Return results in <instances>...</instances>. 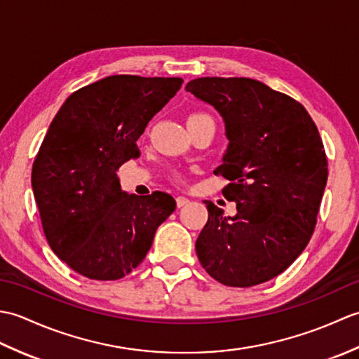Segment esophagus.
<instances>
[{
	"label": "esophagus",
	"instance_id": "34e87169",
	"mask_svg": "<svg viewBox=\"0 0 359 359\" xmlns=\"http://www.w3.org/2000/svg\"><path fill=\"white\" fill-rule=\"evenodd\" d=\"M175 203H177L179 208H182V207H185L187 203H189V199H187V197H184V196H177L175 197Z\"/></svg>",
	"mask_w": 359,
	"mask_h": 359
}]
</instances>
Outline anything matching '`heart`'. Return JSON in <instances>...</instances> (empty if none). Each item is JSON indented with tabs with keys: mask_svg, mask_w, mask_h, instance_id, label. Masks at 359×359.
Instances as JSON below:
<instances>
[{
	"mask_svg": "<svg viewBox=\"0 0 359 359\" xmlns=\"http://www.w3.org/2000/svg\"><path fill=\"white\" fill-rule=\"evenodd\" d=\"M202 117H207V114H193V116H189V117H188V121H193V120L202 118ZM171 177H172V180L175 182V184H179V185H184L185 182H187L185 175L182 174V172H172V174H171Z\"/></svg>",
	"mask_w": 359,
	"mask_h": 359,
	"instance_id": "1",
	"label": "heart"
}]
</instances>
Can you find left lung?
Returning <instances> with one entry per match:
<instances>
[{
    "label": "left lung",
    "mask_w": 359,
    "mask_h": 359,
    "mask_svg": "<svg viewBox=\"0 0 359 359\" xmlns=\"http://www.w3.org/2000/svg\"><path fill=\"white\" fill-rule=\"evenodd\" d=\"M188 93L215 106L230 140L215 171L230 180L236 202L226 217L210 201L208 222L196 241L201 265L228 287H253L292 265L313 234L327 184V157L304 106L245 77L191 80Z\"/></svg>",
    "instance_id": "8db88e82"
}]
</instances>
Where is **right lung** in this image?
Instances as JSON below:
<instances>
[{"mask_svg": "<svg viewBox=\"0 0 359 359\" xmlns=\"http://www.w3.org/2000/svg\"><path fill=\"white\" fill-rule=\"evenodd\" d=\"M182 83L111 75L75 90L52 120L32 166L34 196L52 251L81 276H126L175 210L162 191L123 193L117 171L139 156L137 140Z\"/></svg>", "mask_w": 359, "mask_h": 359, "instance_id": "1", "label": "right lung"}]
</instances>
